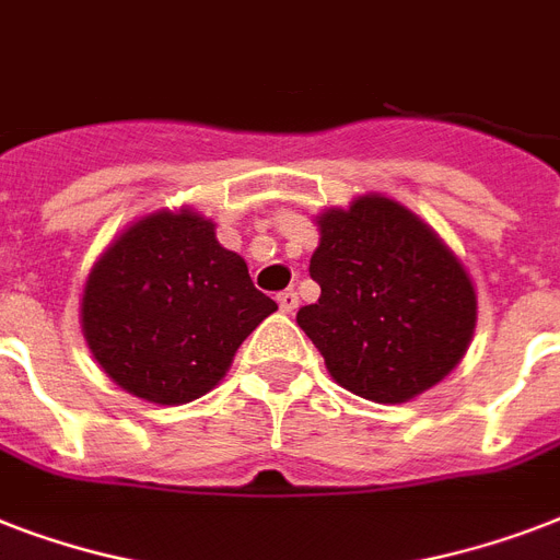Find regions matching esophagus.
Instances as JSON below:
<instances>
[{
    "instance_id": "obj_1",
    "label": "esophagus",
    "mask_w": 560,
    "mask_h": 560,
    "mask_svg": "<svg viewBox=\"0 0 560 560\" xmlns=\"http://www.w3.org/2000/svg\"><path fill=\"white\" fill-rule=\"evenodd\" d=\"M279 307L284 311V314H293V311L299 307L296 290H284V293H279Z\"/></svg>"
}]
</instances>
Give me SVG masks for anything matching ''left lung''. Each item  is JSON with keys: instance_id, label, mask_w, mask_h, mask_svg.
<instances>
[{"instance_id": "obj_1", "label": "left lung", "mask_w": 560, "mask_h": 560, "mask_svg": "<svg viewBox=\"0 0 560 560\" xmlns=\"http://www.w3.org/2000/svg\"><path fill=\"white\" fill-rule=\"evenodd\" d=\"M311 279L319 302L299 307L342 389L404 404L447 377L468 351L477 293L451 246L407 206L366 194L316 218Z\"/></svg>"}]
</instances>
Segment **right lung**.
I'll use <instances>...</instances> for the list:
<instances>
[{
    "instance_id": "add662e5",
    "label": "right lung",
    "mask_w": 560,
    "mask_h": 560,
    "mask_svg": "<svg viewBox=\"0 0 560 560\" xmlns=\"http://www.w3.org/2000/svg\"><path fill=\"white\" fill-rule=\"evenodd\" d=\"M246 261L197 211H153L107 246L81 302L98 366L136 398L174 407L214 389L276 311Z\"/></svg>"
}]
</instances>
